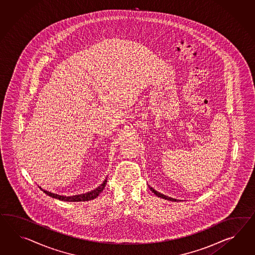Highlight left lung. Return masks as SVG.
<instances>
[{
	"label": "left lung",
	"instance_id": "left-lung-1",
	"mask_svg": "<svg viewBox=\"0 0 255 255\" xmlns=\"http://www.w3.org/2000/svg\"><path fill=\"white\" fill-rule=\"evenodd\" d=\"M149 189L152 191V193H155L156 196H158V197H160V198L165 199V200H168V201H173V202H176V201H178V200H176V199L171 198V197H168V196H166V195H164V194H162V193H158V192H156L155 190H154L152 187L149 186Z\"/></svg>",
	"mask_w": 255,
	"mask_h": 255
}]
</instances>
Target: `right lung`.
Returning <instances> with one entry per match:
<instances>
[{
    "label": "right lung",
    "instance_id": "right-lung-1",
    "mask_svg": "<svg viewBox=\"0 0 255 255\" xmlns=\"http://www.w3.org/2000/svg\"><path fill=\"white\" fill-rule=\"evenodd\" d=\"M106 183H107V178L100 186L98 187L97 189H95L93 191H91L89 193L78 194V195H73V196H63V195H60V194H57V193H50V192L44 190L41 187H38L43 193H46L47 195H49L52 198L58 199V200L64 201V202H85V201H90V200L97 198L100 195V193L104 190Z\"/></svg>",
    "mask_w": 255,
    "mask_h": 255
}]
</instances>
